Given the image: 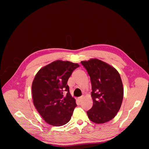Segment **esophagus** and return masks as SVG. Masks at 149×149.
Instances as JSON below:
<instances>
[{
	"mask_svg": "<svg viewBox=\"0 0 149 149\" xmlns=\"http://www.w3.org/2000/svg\"><path fill=\"white\" fill-rule=\"evenodd\" d=\"M83 98H84V96H80V97H78V100H79V101H81L83 100Z\"/></svg>",
	"mask_w": 149,
	"mask_h": 149,
	"instance_id": "1",
	"label": "esophagus"
}]
</instances>
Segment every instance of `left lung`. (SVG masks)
<instances>
[{"label": "left lung", "mask_w": 149, "mask_h": 149, "mask_svg": "<svg viewBox=\"0 0 149 149\" xmlns=\"http://www.w3.org/2000/svg\"><path fill=\"white\" fill-rule=\"evenodd\" d=\"M91 79L93 106L87 111L89 119L103 124L113 119L119 111L124 96L120 76L114 67L98 59L81 62Z\"/></svg>", "instance_id": "8db88e82"}]
</instances>
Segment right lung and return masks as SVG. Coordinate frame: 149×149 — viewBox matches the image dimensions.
<instances>
[{
	"label": "right lung",
	"instance_id": "obj_1",
	"mask_svg": "<svg viewBox=\"0 0 149 149\" xmlns=\"http://www.w3.org/2000/svg\"><path fill=\"white\" fill-rule=\"evenodd\" d=\"M79 66L70 61L57 60L43 67L35 75L31 85L33 104L49 125L61 126L70 120L77 105L67 82Z\"/></svg>",
	"mask_w": 149,
	"mask_h": 149
}]
</instances>
